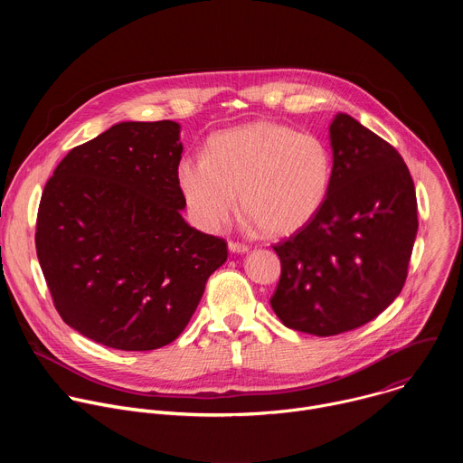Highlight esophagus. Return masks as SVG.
<instances>
[{"mask_svg": "<svg viewBox=\"0 0 463 463\" xmlns=\"http://www.w3.org/2000/svg\"><path fill=\"white\" fill-rule=\"evenodd\" d=\"M229 250H231V252H238V254H243V252L249 250V245L240 243V241H229Z\"/></svg>", "mask_w": 463, "mask_h": 463, "instance_id": "34e87169", "label": "esophagus"}]
</instances>
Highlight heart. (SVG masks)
Here are the masks:
<instances>
[{"mask_svg":"<svg viewBox=\"0 0 463 463\" xmlns=\"http://www.w3.org/2000/svg\"><path fill=\"white\" fill-rule=\"evenodd\" d=\"M334 157L309 131L256 120L211 136L205 159L184 156L175 168L177 186L192 220L209 232L240 213L271 236L307 225L322 209L332 184Z\"/></svg>","mask_w":463,"mask_h":463,"instance_id":"b5f03b06","label":"heart"}]
</instances>
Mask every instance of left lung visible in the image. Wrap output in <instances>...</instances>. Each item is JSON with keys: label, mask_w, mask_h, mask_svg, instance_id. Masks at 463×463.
I'll return each mask as SVG.
<instances>
[{"label": "left lung", "mask_w": 463, "mask_h": 463, "mask_svg": "<svg viewBox=\"0 0 463 463\" xmlns=\"http://www.w3.org/2000/svg\"><path fill=\"white\" fill-rule=\"evenodd\" d=\"M334 174L317 216L277 243L282 275L271 307L297 332L339 335L403 289L418 234L414 181L393 146L354 117L329 124Z\"/></svg>", "instance_id": "obj_1"}]
</instances>
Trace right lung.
I'll return each instance as SVG.
<instances>
[{
	"label": "right lung",
	"instance_id": "right-lung-1",
	"mask_svg": "<svg viewBox=\"0 0 463 463\" xmlns=\"http://www.w3.org/2000/svg\"><path fill=\"white\" fill-rule=\"evenodd\" d=\"M179 131L118 122L65 156L42 194L36 254L54 307L108 348L170 345L227 260L225 240L181 216Z\"/></svg>",
	"mask_w": 463,
	"mask_h": 463
}]
</instances>
